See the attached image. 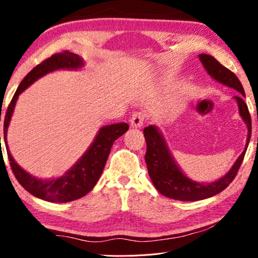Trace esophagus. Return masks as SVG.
I'll return each instance as SVG.
<instances>
[{
    "label": "esophagus",
    "instance_id": "1",
    "mask_svg": "<svg viewBox=\"0 0 258 258\" xmlns=\"http://www.w3.org/2000/svg\"><path fill=\"white\" fill-rule=\"evenodd\" d=\"M145 117H146V115L143 112H140V111L134 112L132 117H131V119H130L131 126H132V127H135V128L141 127L143 123H145Z\"/></svg>",
    "mask_w": 258,
    "mask_h": 258
}]
</instances>
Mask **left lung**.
<instances>
[{"label":"left lung","instance_id":"8db88e82","mask_svg":"<svg viewBox=\"0 0 258 258\" xmlns=\"http://www.w3.org/2000/svg\"><path fill=\"white\" fill-rule=\"evenodd\" d=\"M199 59L214 80L239 92L238 95H234V99L238 103L240 116L242 117L247 125L248 137L242 154L239 156L234 165L223 177L212 183H199L192 181L191 178L185 176V174H183L174 160L172 154L169 152L163 134L159 132L156 126L150 125L143 130L147 141L145 159L152 183L156 189L165 197L181 200V202H197V200L213 197L223 191L237 175L251 135V118L247 104L243 101L244 91L238 77L212 55L202 53L199 54Z\"/></svg>","mask_w":258,"mask_h":258}]
</instances>
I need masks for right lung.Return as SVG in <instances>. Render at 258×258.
Instances as JSON below:
<instances>
[{
    "label": "right lung",
    "mask_w": 258,
    "mask_h": 258,
    "mask_svg": "<svg viewBox=\"0 0 258 258\" xmlns=\"http://www.w3.org/2000/svg\"><path fill=\"white\" fill-rule=\"evenodd\" d=\"M83 64H84V62H83V59L81 56L75 53H72L69 51L54 53L50 58L45 59L43 62L33 68L26 75L24 80L21 81L20 85L17 89L14 98H12L11 102L7 109L6 117H4V143H6L8 158L9 161H10L12 172H14L16 178L18 180L21 186L25 187L29 194H32L35 197L40 199L46 200V202H73V200L80 199L84 197L86 194H89L93 189L94 185L97 184L100 176H101L113 142L119 137H121L130 127L126 123L103 126V127L100 128L93 143L86 150L85 154L81 157V159L68 172L64 173V175L58 178L40 180V178L30 175L29 173L24 171L16 163L15 159L12 158L7 143V132L19 94L27 89L29 85H32L35 81H37L38 78L46 75V74L58 71V69H78L83 67Z\"/></svg>",
    "instance_id": "right-lung-1"
}]
</instances>
